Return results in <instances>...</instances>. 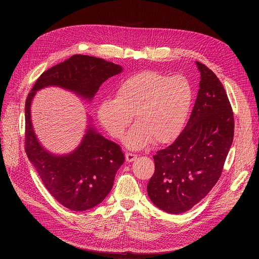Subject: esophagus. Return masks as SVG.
Returning a JSON list of instances; mask_svg holds the SVG:
<instances>
[{
    "label": "esophagus",
    "mask_w": 259,
    "mask_h": 259,
    "mask_svg": "<svg viewBox=\"0 0 259 259\" xmlns=\"http://www.w3.org/2000/svg\"><path fill=\"white\" fill-rule=\"evenodd\" d=\"M136 159H137V156H136V155L131 154V153H127V154H126V161H127L128 163L133 162V161H135Z\"/></svg>",
    "instance_id": "34e87169"
}]
</instances>
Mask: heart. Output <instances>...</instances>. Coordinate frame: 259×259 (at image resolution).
Segmentation results:
<instances>
[{"label":"heart","instance_id":"b5f03b06","mask_svg":"<svg viewBox=\"0 0 259 259\" xmlns=\"http://www.w3.org/2000/svg\"><path fill=\"white\" fill-rule=\"evenodd\" d=\"M192 102L193 90L186 78L144 70L126 79L116 98L102 100L97 117L110 136L120 139L135 115L137 124L124 141L129 149L140 150L153 141H174L186 125Z\"/></svg>","mask_w":259,"mask_h":259}]
</instances>
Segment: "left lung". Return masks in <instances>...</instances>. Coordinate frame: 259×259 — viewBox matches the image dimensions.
I'll use <instances>...</instances> for the list:
<instances>
[{"label": "left lung", "mask_w": 259, "mask_h": 259, "mask_svg": "<svg viewBox=\"0 0 259 259\" xmlns=\"http://www.w3.org/2000/svg\"><path fill=\"white\" fill-rule=\"evenodd\" d=\"M200 89L191 118L175 141L154 156L147 195L161 210L186 212L212 190L234 139V113L215 73L197 61Z\"/></svg>", "instance_id": "obj_1"}]
</instances>
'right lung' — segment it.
<instances>
[{
	"label": "right lung",
	"mask_w": 259,
	"mask_h": 259,
	"mask_svg": "<svg viewBox=\"0 0 259 259\" xmlns=\"http://www.w3.org/2000/svg\"><path fill=\"white\" fill-rule=\"evenodd\" d=\"M122 67L88 55H72L44 71L25 101V152L45 188L62 206L84 211L101 203L113 188L117 171L125 161L120 145L105 139L90 125L77 150L65 156L47 152L36 139L30 120L35 92L58 86L91 100L108 78Z\"/></svg>",
	"instance_id": "obj_1"
}]
</instances>
